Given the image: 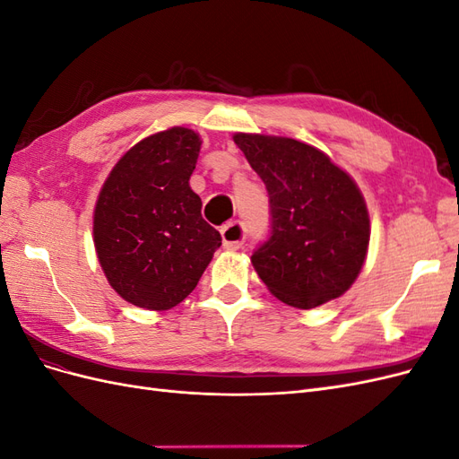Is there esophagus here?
Returning <instances> with one entry per match:
<instances>
[{"mask_svg": "<svg viewBox=\"0 0 459 459\" xmlns=\"http://www.w3.org/2000/svg\"><path fill=\"white\" fill-rule=\"evenodd\" d=\"M220 233H221V243H224L228 251H238L247 239V230L241 221H230V224L221 228Z\"/></svg>", "mask_w": 459, "mask_h": 459, "instance_id": "34e87169", "label": "esophagus"}]
</instances>
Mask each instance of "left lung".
<instances>
[{"label":"left lung","instance_id":"1","mask_svg":"<svg viewBox=\"0 0 459 459\" xmlns=\"http://www.w3.org/2000/svg\"><path fill=\"white\" fill-rule=\"evenodd\" d=\"M266 186L270 233L251 256L260 280L295 308L341 297L364 266L369 216L352 178L290 137L235 134Z\"/></svg>","mask_w":459,"mask_h":459}]
</instances>
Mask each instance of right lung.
<instances>
[{
    "mask_svg": "<svg viewBox=\"0 0 459 459\" xmlns=\"http://www.w3.org/2000/svg\"><path fill=\"white\" fill-rule=\"evenodd\" d=\"M199 151V135L187 128L145 137L118 160L97 199V258L110 287L140 308L182 302L221 245L189 187Z\"/></svg>",
    "mask_w": 459,
    "mask_h": 459,
    "instance_id": "1",
    "label": "right lung"
}]
</instances>
